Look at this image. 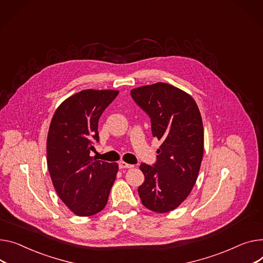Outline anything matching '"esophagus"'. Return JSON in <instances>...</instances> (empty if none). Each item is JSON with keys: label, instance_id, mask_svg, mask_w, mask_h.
<instances>
[{"label": "esophagus", "instance_id": "34e87169", "mask_svg": "<svg viewBox=\"0 0 263 263\" xmlns=\"http://www.w3.org/2000/svg\"><path fill=\"white\" fill-rule=\"evenodd\" d=\"M119 168H121V169H129V168H133V165H130V164H128V163H126L124 161H121V162H119Z\"/></svg>", "mask_w": 263, "mask_h": 263}]
</instances>
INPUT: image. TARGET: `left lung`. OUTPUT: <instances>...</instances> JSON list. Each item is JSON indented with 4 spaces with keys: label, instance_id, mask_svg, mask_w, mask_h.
<instances>
[{
    "label": "left lung",
    "instance_id": "8db88e82",
    "mask_svg": "<svg viewBox=\"0 0 263 263\" xmlns=\"http://www.w3.org/2000/svg\"><path fill=\"white\" fill-rule=\"evenodd\" d=\"M131 96L150 116L152 135L162 142L154 166H139L145 182L138 195L150 211L168 213L186 200L198 179L204 152L201 113L189 94L165 82L135 87Z\"/></svg>",
    "mask_w": 263,
    "mask_h": 263
}]
</instances>
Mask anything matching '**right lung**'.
<instances>
[{"mask_svg": "<svg viewBox=\"0 0 263 263\" xmlns=\"http://www.w3.org/2000/svg\"><path fill=\"white\" fill-rule=\"evenodd\" d=\"M116 90H83L66 98L51 118L47 134V168L58 197L79 217L106 207L118 164L90 155L99 141L98 120L118 95Z\"/></svg>", "mask_w": 263, "mask_h": 263, "instance_id": "right-lung-1", "label": "right lung"}]
</instances>
